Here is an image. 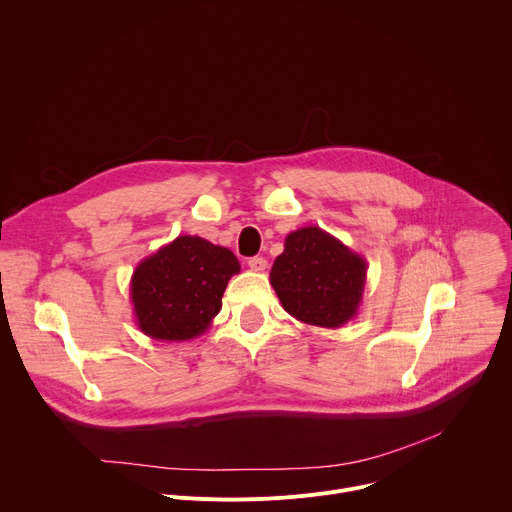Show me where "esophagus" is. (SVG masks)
I'll return each instance as SVG.
<instances>
[{
	"label": "esophagus",
	"instance_id": "obj_1",
	"mask_svg": "<svg viewBox=\"0 0 512 512\" xmlns=\"http://www.w3.org/2000/svg\"><path fill=\"white\" fill-rule=\"evenodd\" d=\"M248 266H250L254 272H264V270L268 268V262H266V258H262V256H254V258L248 260Z\"/></svg>",
	"mask_w": 512,
	"mask_h": 512
}]
</instances>
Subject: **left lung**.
Listing matches in <instances>:
<instances>
[{"instance_id": "1", "label": "left lung", "mask_w": 512, "mask_h": 512, "mask_svg": "<svg viewBox=\"0 0 512 512\" xmlns=\"http://www.w3.org/2000/svg\"><path fill=\"white\" fill-rule=\"evenodd\" d=\"M366 260L318 226L294 230L274 260L270 284L296 320L340 328L358 314L366 286Z\"/></svg>"}]
</instances>
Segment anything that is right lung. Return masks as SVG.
<instances>
[{
	"mask_svg": "<svg viewBox=\"0 0 512 512\" xmlns=\"http://www.w3.org/2000/svg\"><path fill=\"white\" fill-rule=\"evenodd\" d=\"M238 272L240 262L228 248L200 236H178L144 258L132 274L130 298L138 328L166 342L204 334Z\"/></svg>",
	"mask_w": 512,
	"mask_h": 512,
	"instance_id": "right-lung-1",
	"label": "right lung"
}]
</instances>
